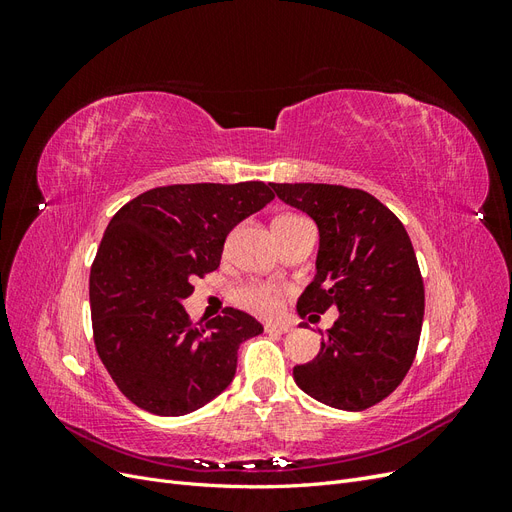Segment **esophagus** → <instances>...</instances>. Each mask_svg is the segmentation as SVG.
<instances>
[{
  "mask_svg": "<svg viewBox=\"0 0 512 512\" xmlns=\"http://www.w3.org/2000/svg\"><path fill=\"white\" fill-rule=\"evenodd\" d=\"M265 331L267 333H288L290 331V324H286V322H267L265 324Z\"/></svg>",
  "mask_w": 512,
  "mask_h": 512,
  "instance_id": "34e87169",
  "label": "esophagus"
}]
</instances>
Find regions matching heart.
Returning a JSON list of instances; mask_svg holds the SVG:
<instances>
[{"instance_id": "1", "label": "heart", "mask_w": 512, "mask_h": 512, "mask_svg": "<svg viewBox=\"0 0 512 512\" xmlns=\"http://www.w3.org/2000/svg\"><path fill=\"white\" fill-rule=\"evenodd\" d=\"M290 218H294V215H280L277 220H290ZM280 297H282V288L275 284L252 282L235 290V301L241 307H245L247 312L260 314V316L273 314L277 305H280Z\"/></svg>"}]
</instances>
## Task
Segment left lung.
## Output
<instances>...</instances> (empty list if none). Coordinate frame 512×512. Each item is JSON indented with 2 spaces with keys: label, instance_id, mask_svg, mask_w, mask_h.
I'll return each instance as SVG.
<instances>
[{
  "label": "left lung",
  "instance_id": "8db88e82",
  "mask_svg": "<svg viewBox=\"0 0 512 512\" xmlns=\"http://www.w3.org/2000/svg\"><path fill=\"white\" fill-rule=\"evenodd\" d=\"M277 198L318 226L316 275L297 314L339 318L314 361L292 369L299 389L324 406L367 410L389 397L412 367L425 288L408 232L363 190L329 183H271Z\"/></svg>",
  "mask_w": 512,
  "mask_h": 512
}]
</instances>
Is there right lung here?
I'll return each mask as SVG.
<instances>
[{
    "label": "right lung",
    "mask_w": 512,
    "mask_h": 512,
    "mask_svg": "<svg viewBox=\"0 0 512 512\" xmlns=\"http://www.w3.org/2000/svg\"><path fill=\"white\" fill-rule=\"evenodd\" d=\"M269 185H166L108 222L89 275L91 322L106 371L134 406L183 416L235 378L237 350L262 324L228 307L196 329L183 301L194 277L220 267L228 232L271 203Z\"/></svg>",
    "instance_id": "right-lung-1"
}]
</instances>
